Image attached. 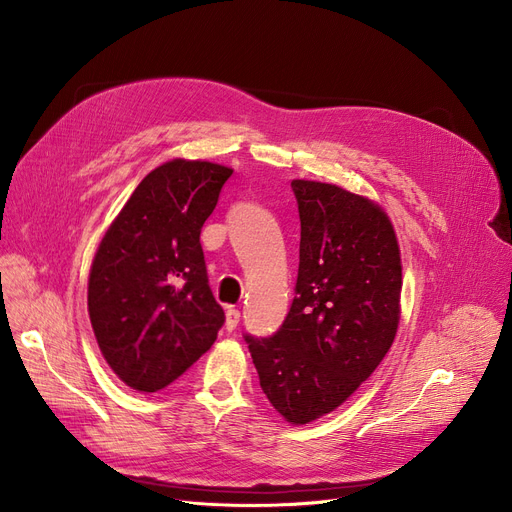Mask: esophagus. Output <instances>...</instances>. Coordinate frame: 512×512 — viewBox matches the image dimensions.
Listing matches in <instances>:
<instances>
[{
	"instance_id": "esophagus-1",
	"label": "esophagus",
	"mask_w": 512,
	"mask_h": 512,
	"mask_svg": "<svg viewBox=\"0 0 512 512\" xmlns=\"http://www.w3.org/2000/svg\"><path fill=\"white\" fill-rule=\"evenodd\" d=\"M238 321H240V311L234 309V307H228V309H226V330H228V332L236 330Z\"/></svg>"
}]
</instances>
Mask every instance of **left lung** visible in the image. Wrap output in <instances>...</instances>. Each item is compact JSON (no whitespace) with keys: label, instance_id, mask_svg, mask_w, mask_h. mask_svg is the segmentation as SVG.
<instances>
[{"label":"left lung","instance_id":"obj_1","mask_svg":"<svg viewBox=\"0 0 512 512\" xmlns=\"http://www.w3.org/2000/svg\"><path fill=\"white\" fill-rule=\"evenodd\" d=\"M299 276L280 330L245 334L272 407L294 425L332 413L382 363L400 319L394 228L373 201L336 184L292 180Z\"/></svg>","mask_w":512,"mask_h":512}]
</instances>
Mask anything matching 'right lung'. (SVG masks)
Wrapping results in <instances>:
<instances>
[{
  "label": "right lung",
  "mask_w": 512,
  "mask_h": 512,
  "mask_svg": "<svg viewBox=\"0 0 512 512\" xmlns=\"http://www.w3.org/2000/svg\"><path fill=\"white\" fill-rule=\"evenodd\" d=\"M230 176L211 161L155 168L95 253L91 326L107 365L132 390L157 392L178 380L224 326L199 236Z\"/></svg>",
  "instance_id": "1"
}]
</instances>
